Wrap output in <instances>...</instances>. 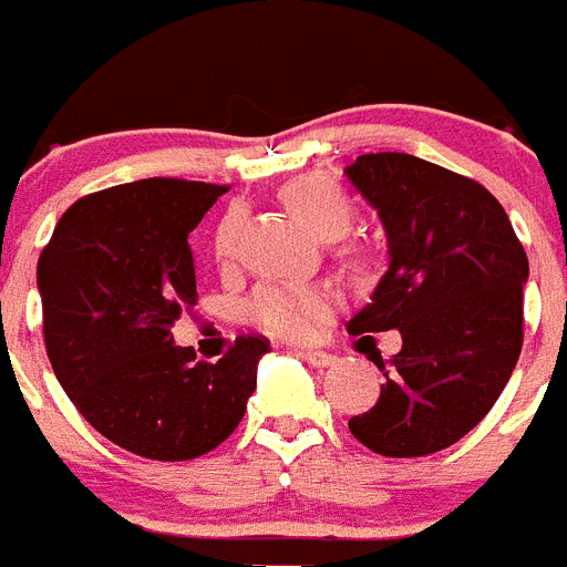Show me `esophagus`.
Returning <instances> with one entry per match:
<instances>
[{"label": "esophagus", "mask_w": 567, "mask_h": 567, "mask_svg": "<svg viewBox=\"0 0 567 567\" xmlns=\"http://www.w3.org/2000/svg\"><path fill=\"white\" fill-rule=\"evenodd\" d=\"M298 358L307 360L312 369H327V365L334 363V354L318 352V349H298Z\"/></svg>", "instance_id": "34e87169"}]
</instances>
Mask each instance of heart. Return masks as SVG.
<instances>
[{
  "instance_id": "b5f03b06",
  "label": "heart",
  "mask_w": 567,
  "mask_h": 567,
  "mask_svg": "<svg viewBox=\"0 0 567 567\" xmlns=\"http://www.w3.org/2000/svg\"><path fill=\"white\" fill-rule=\"evenodd\" d=\"M280 202L318 238L334 240L352 227L354 204L346 189L329 175L307 173L280 187ZM235 215H227L215 229L213 255L227 267L235 255ZM334 295L318 284H264L249 298L247 315L255 327L287 340H309L332 315Z\"/></svg>"
}]
</instances>
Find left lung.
I'll return each instance as SVG.
<instances>
[{
  "label": "left lung",
  "instance_id": "left-lung-1",
  "mask_svg": "<svg viewBox=\"0 0 567 567\" xmlns=\"http://www.w3.org/2000/svg\"><path fill=\"white\" fill-rule=\"evenodd\" d=\"M346 175L378 209L392 258L349 334L403 338L389 365L372 354L385 383L349 432L383 457L443 452L491 412L517 365L528 255L474 178L409 153L358 155Z\"/></svg>",
  "mask_w": 567,
  "mask_h": 567
}]
</instances>
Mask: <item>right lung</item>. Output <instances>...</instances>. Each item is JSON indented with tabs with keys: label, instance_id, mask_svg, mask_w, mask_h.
Masks as SVG:
<instances>
[{
	"label": "right lung",
	"instance_id": "obj_1",
	"mask_svg": "<svg viewBox=\"0 0 567 567\" xmlns=\"http://www.w3.org/2000/svg\"><path fill=\"white\" fill-rule=\"evenodd\" d=\"M221 184L147 178L79 198L39 255L44 349L59 383L110 443L162 463L213 452L255 392L264 334H240L218 363L175 346L195 303L187 235Z\"/></svg>",
	"mask_w": 567,
	"mask_h": 567
}]
</instances>
